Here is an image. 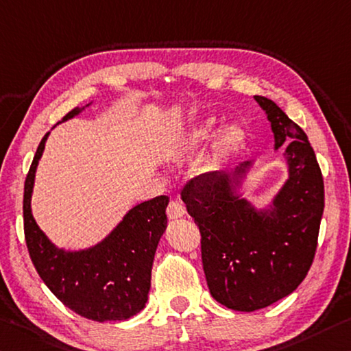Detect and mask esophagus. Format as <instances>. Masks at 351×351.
I'll list each match as a JSON object with an SVG mask.
<instances>
[{
	"instance_id": "esophagus-1",
	"label": "esophagus",
	"mask_w": 351,
	"mask_h": 351,
	"mask_svg": "<svg viewBox=\"0 0 351 351\" xmlns=\"http://www.w3.org/2000/svg\"><path fill=\"white\" fill-rule=\"evenodd\" d=\"M184 214H186V208L182 206V203L171 199L169 203V208H167V215H169V219L170 220L181 219V217H184Z\"/></svg>"
}]
</instances>
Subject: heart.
<instances>
[{
	"mask_svg": "<svg viewBox=\"0 0 351 351\" xmlns=\"http://www.w3.org/2000/svg\"><path fill=\"white\" fill-rule=\"evenodd\" d=\"M221 131L220 125L217 123L214 119H209L203 121V123L192 128L191 131L186 132L180 141H178L173 147H171L170 153L175 158H186L189 154H193L208 147L209 143H213L217 137H219ZM247 142V134L241 128L232 126L230 130L223 132V136L220 137L219 145H217V153L214 159L210 162L203 167L204 173H214L215 170H219L221 164L226 159H230L232 154H236L239 149H242Z\"/></svg>",
	"mask_w": 351,
	"mask_h": 351,
	"instance_id": "obj_1",
	"label": "heart"
}]
</instances>
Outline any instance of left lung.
Masks as SVG:
<instances>
[{
    "instance_id": "obj_1",
    "label": "left lung",
    "mask_w": 351,
    "mask_h": 351,
    "mask_svg": "<svg viewBox=\"0 0 351 351\" xmlns=\"http://www.w3.org/2000/svg\"><path fill=\"white\" fill-rule=\"evenodd\" d=\"M270 121L275 149L286 143L287 180L265 208L243 197L253 160L189 181L181 197L202 232L210 295L253 313L287 297L313 264L325 206L324 178L308 136L265 97H254Z\"/></svg>"
}]
</instances>
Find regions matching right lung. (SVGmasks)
Here are the masks:
<instances>
[{"instance_id": "add662e5", "label": "right lung", "mask_w": 351, "mask_h": 351, "mask_svg": "<svg viewBox=\"0 0 351 351\" xmlns=\"http://www.w3.org/2000/svg\"><path fill=\"white\" fill-rule=\"evenodd\" d=\"M87 106L71 110L64 121ZM48 136H43L25 181V239L32 264L49 291L81 317L95 322L130 319L147 304L154 253L167 228L169 197L136 204L97 245L77 252L56 247L31 209L37 165Z\"/></svg>"}]
</instances>
